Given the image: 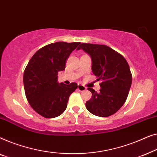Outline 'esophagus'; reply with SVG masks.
I'll return each mask as SVG.
<instances>
[{"mask_svg":"<svg viewBox=\"0 0 157 157\" xmlns=\"http://www.w3.org/2000/svg\"><path fill=\"white\" fill-rule=\"evenodd\" d=\"M78 89L79 91L83 92V91H85V90H87V88H86L85 86H83V85H79L78 87Z\"/></svg>","mask_w":157,"mask_h":157,"instance_id":"obj_1","label":"esophagus"}]
</instances>
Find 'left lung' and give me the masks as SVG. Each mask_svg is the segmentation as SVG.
<instances>
[{"label":"left lung","mask_w":157,"mask_h":157,"mask_svg":"<svg viewBox=\"0 0 157 157\" xmlns=\"http://www.w3.org/2000/svg\"><path fill=\"white\" fill-rule=\"evenodd\" d=\"M82 49L92 58V70L101 80L100 92L88 88L92 98L86 108L94 115L106 117L116 113L127 100L132 76L129 66L122 55L105 45L81 43Z\"/></svg>","instance_id":"1"}]
</instances>
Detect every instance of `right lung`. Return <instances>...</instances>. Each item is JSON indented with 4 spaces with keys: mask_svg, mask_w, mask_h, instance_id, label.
Listing matches in <instances>:
<instances>
[{
    "mask_svg": "<svg viewBox=\"0 0 157 157\" xmlns=\"http://www.w3.org/2000/svg\"><path fill=\"white\" fill-rule=\"evenodd\" d=\"M80 43L57 42L44 46L33 55L23 74L25 93L30 105L45 118L58 117L66 109L78 84L58 83V72L65 69L71 52Z\"/></svg>",
    "mask_w": 157,
    "mask_h": 157,
    "instance_id": "obj_1",
    "label": "right lung"
}]
</instances>
